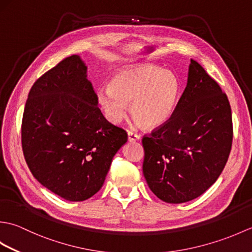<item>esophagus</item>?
Listing matches in <instances>:
<instances>
[{
  "label": "esophagus",
  "instance_id": "1",
  "mask_svg": "<svg viewBox=\"0 0 252 252\" xmlns=\"http://www.w3.org/2000/svg\"><path fill=\"white\" fill-rule=\"evenodd\" d=\"M127 138H129L130 142H135L138 141L141 138V136L137 134V133H134L132 131H127Z\"/></svg>",
  "mask_w": 252,
  "mask_h": 252
}]
</instances>
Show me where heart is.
I'll use <instances>...</instances> for the list:
<instances>
[{
	"label": "heart",
	"instance_id": "obj_1",
	"mask_svg": "<svg viewBox=\"0 0 252 252\" xmlns=\"http://www.w3.org/2000/svg\"><path fill=\"white\" fill-rule=\"evenodd\" d=\"M180 82L175 74L154 65H133L120 69L111 85L97 89L98 104L107 119L119 123L131 114L146 127H158L167 122L180 96Z\"/></svg>",
	"mask_w": 252,
	"mask_h": 252
}]
</instances>
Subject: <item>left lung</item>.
I'll use <instances>...</instances> for the list:
<instances>
[{"label":"left lung","mask_w":252,"mask_h":252,"mask_svg":"<svg viewBox=\"0 0 252 252\" xmlns=\"http://www.w3.org/2000/svg\"><path fill=\"white\" fill-rule=\"evenodd\" d=\"M232 110L220 85L190 60L187 85L170 119L143 137V173L159 199L183 203L202 195L225 167Z\"/></svg>","instance_id":"left-lung-1"}]
</instances>
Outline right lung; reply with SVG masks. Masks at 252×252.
<instances>
[{"mask_svg":"<svg viewBox=\"0 0 252 252\" xmlns=\"http://www.w3.org/2000/svg\"><path fill=\"white\" fill-rule=\"evenodd\" d=\"M88 67L69 56L32 85L26 101L21 145L34 178L69 201L89 199L103 186L126 132L98 108Z\"/></svg>","mask_w":252,"mask_h":252,"instance_id":"1","label":"right lung"}]
</instances>
